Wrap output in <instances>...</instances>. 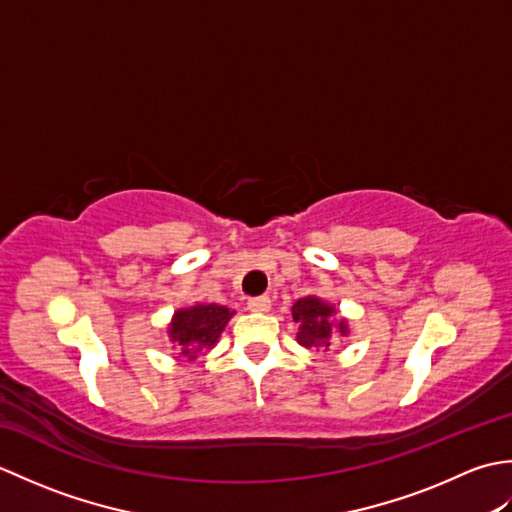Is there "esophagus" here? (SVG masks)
Instances as JSON below:
<instances>
[{"label": "esophagus", "mask_w": 512, "mask_h": 512, "mask_svg": "<svg viewBox=\"0 0 512 512\" xmlns=\"http://www.w3.org/2000/svg\"><path fill=\"white\" fill-rule=\"evenodd\" d=\"M250 312H268L270 310V297H255L248 301Z\"/></svg>", "instance_id": "34e87169"}]
</instances>
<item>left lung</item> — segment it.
I'll list each match as a JSON object with an SVG mask.
<instances>
[{"mask_svg":"<svg viewBox=\"0 0 512 512\" xmlns=\"http://www.w3.org/2000/svg\"><path fill=\"white\" fill-rule=\"evenodd\" d=\"M334 308L317 297H303L292 306V319L299 323L297 341L306 347L330 345ZM339 332L345 334V321L339 323Z\"/></svg>","mask_w":512,"mask_h":512,"instance_id":"1","label":"left lung"}]
</instances>
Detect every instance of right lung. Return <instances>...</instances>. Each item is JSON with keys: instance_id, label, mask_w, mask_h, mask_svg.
<instances>
[{"instance_id": "1", "label": "right lung", "mask_w": 512, "mask_h": 512, "mask_svg": "<svg viewBox=\"0 0 512 512\" xmlns=\"http://www.w3.org/2000/svg\"><path fill=\"white\" fill-rule=\"evenodd\" d=\"M231 317L233 312L224 306H217V303L178 310L169 328V336L173 343L180 345L182 356L195 358L202 350H209L217 343Z\"/></svg>"}]
</instances>
